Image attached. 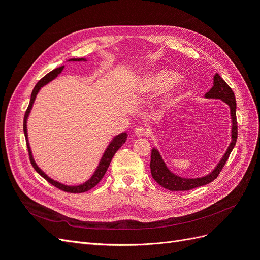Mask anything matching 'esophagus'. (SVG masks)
Instances as JSON below:
<instances>
[{"label": "esophagus", "mask_w": 260, "mask_h": 260, "mask_svg": "<svg viewBox=\"0 0 260 260\" xmlns=\"http://www.w3.org/2000/svg\"><path fill=\"white\" fill-rule=\"evenodd\" d=\"M148 133V130L144 127H137L135 129V135L138 137H144Z\"/></svg>", "instance_id": "1"}]
</instances>
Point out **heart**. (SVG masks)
Here are the masks:
<instances>
[{
	"label": "heart",
	"mask_w": 260,
	"mask_h": 260,
	"mask_svg": "<svg viewBox=\"0 0 260 260\" xmlns=\"http://www.w3.org/2000/svg\"><path fill=\"white\" fill-rule=\"evenodd\" d=\"M179 75L169 69H159L148 74L139 84V89L143 92H160L167 90L178 80ZM176 96L169 94L162 100V107L170 109L176 104Z\"/></svg>",
	"instance_id": "1"
}]
</instances>
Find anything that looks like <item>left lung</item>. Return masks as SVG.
<instances>
[{
    "label": "left lung",
    "mask_w": 260,
    "mask_h": 260,
    "mask_svg": "<svg viewBox=\"0 0 260 260\" xmlns=\"http://www.w3.org/2000/svg\"><path fill=\"white\" fill-rule=\"evenodd\" d=\"M206 99H218L230 107L231 112V119H232V129H231V143L228 147L226 152L222 156L221 160L218 162L216 168L212 170L209 175L201 178H182L175 175L171 172L169 168L165 164L161 155L159 154L158 149L153 148L152 155H151V167L152 177L157 183L161 185L162 187L167 188L169 191H188L192 188L199 187L202 185H205L214 181L222 170L223 166L225 165L228 158L232 152V149L237 143L238 139V122H237V102H235V96L232 89L226 82L220 77L218 74L214 76V85L212 88L205 94Z\"/></svg>",
    "instance_id": "8db88e82"
}]
</instances>
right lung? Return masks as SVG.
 Here are the masks:
<instances>
[{
	"instance_id": "obj_1",
	"label": "right lung",
	"mask_w": 260,
	"mask_h": 260,
	"mask_svg": "<svg viewBox=\"0 0 260 260\" xmlns=\"http://www.w3.org/2000/svg\"><path fill=\"white\" fill-rule=\"evenodd\" d=\"M81 60H86V59L85 58H72V59H69L68 61H81ZM62 69H64V66H60L58 68H55L54 70H52L51 73H49L48 75H45L42 78V79L36 84V86H35L34 90H32V93H31L30 103H29V106H28L27 111H26L25 118H23V133H25V138H26V142H27V147H28V152H29V157H30L31 165H32V167L35 168V170L38 172V174L40 175L41 177H43L52 185L56 186L57 188H59V190H61V191L68 192V193H83V192H86V191L91 190V188H93L94 186H95L100 182V181L102 180V178L104 177L105 172H106V170H107V168L109 166V164H111L112 158L114 157L115 153L122 146V144L125 143V141H127V138H128V135L125 132H122V133H120V135L116 136L112 140V142L109 143V145L105 149L103 156H102V158L100 160V164H99L96 170L94 171V174L92 175V177L88 181H85V182L82 183V184H79V185H65V184L57 182V181L51 179L50 177H48V175H45V172H43L40 168L38 167V165L36 164V161L34 159L32 152H31V148H30V145H29V141H28L27 120H28L29 114L31 112V108H32V105L35 103V100L37 98V94L39 93V91L41 90L42 86H44L45 84H48L50 81L55 79V78H56L62 72Z\"/></svg>"
}]
</instances>
